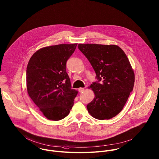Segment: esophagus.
I'll list each match as a JSON object with an SVG mask.
<instances>
[{
    "mask_svg": "<svg viewBox=\"0 0 159 159\" xmlns=\"http://www.w3.org/2000/svg\"><path fill=\"white\" fill-rule=\"evenodd\" d=\"M84 88H79V92H80V93H83L84 92Z\"/></svg>",
    "mask_w": 159,
    "mask_h": 159,
    "instance_id": "34e87169",
    "label": "esophagus"
}]
</instances>
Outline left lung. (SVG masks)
I'll use <instances>...</instances> for the list:
<instances>
[{"instance_id": "8db88e82", "label": "left lung", "mask_w": 159, "mask_h": 159, "mask_svg": "<svg viewBox=\"0 0 159 159\" xmlns=\"http://www.w3.org/2000/svg\"><path fill=\"white\" fill-rule=\"evenodd\" d=\"M95 71L97 81L90 87L95 93L87 106L90 115L99 120L110 119L124 107L133 91L134 74L124 52L117 45L79 44Z\"/></svg>"}]
</instances>
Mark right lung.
Wrapping results in <instances>:
<instances>
[{
	"label": "right lung",
	"mask_w": 159,
	"mask_h": 159,
	"mask_svg": "<svg viewBox=\"0 0 159 159\" xmlns=\"http://www.w3.org/2000/svg\"><path fill=\"white\" fill-rule=\"evenodd\" d=\"M77 43L42 48L30 58L26 70L28 93L48 119L66 117L74 105L77 92L72 89L66 62Z\"/></svg>",
	"instance_id": "1"
}]
</instances>
